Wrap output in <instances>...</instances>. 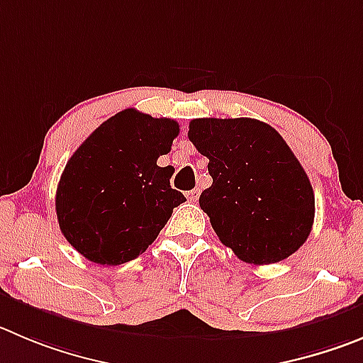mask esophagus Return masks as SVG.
Instances as JSON below:
<instances>
[{"label": "esophagus", "mask_w": 363, "mask_h": 363, "mask_svg": "<svg viewBox=\"0 0 363 363\" xmlns=\"http://www.w3.org/2000/svg\"><path fill=\"white\" fill-rule=\"evenodd\" d=\"M199 195H201V189H191V191L186 193V197H188V201H191V202H197Z\"/></svg>", "instance_id": "34e87169"}]
</instances>
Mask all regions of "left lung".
<instances>
[{"label":"left lung","mask_w":363,"mask_h":363,"mask_svg":"<svg viewBox=\"0 0 363 363\" xmlns=\"http://www.w3.org/2000/svg\"><path fill=\"white\" fill-rule=\"evenodd\" d=\"M188 138L209 159L199 204L220 242L254 265L292 256L311 233L315 197L279 132L252 118H199Z\"/></svg>","instance_id":"1"}]
</instances>
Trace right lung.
<instances>
[{
    "instance_id": "obj_1",
    "label": "right lung",
    "mask_w": 363,
    "mask_h": 363,
    "mask_svg": "<svg viewBox=\"0 0 363 363\" xmlns=\"http://www.w3.org/2000/svg\"><path fill=\"white\" fill-rule=\"evenodd\" d=\"M179 134L170 118L125 109L100 125L67 161L55 209L62 235L98 265L138 258L186 197L157 166Z\"/></svg>"
}]
</instances>
